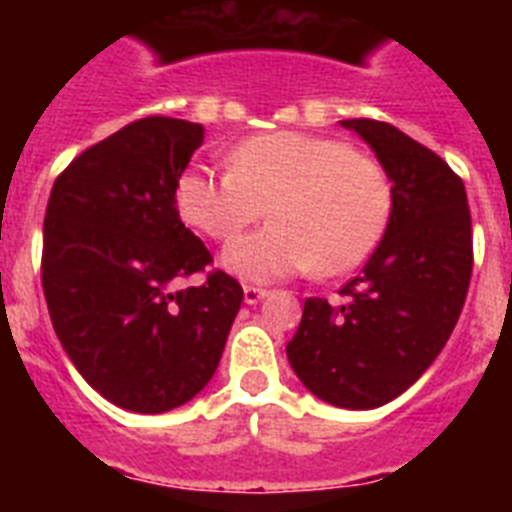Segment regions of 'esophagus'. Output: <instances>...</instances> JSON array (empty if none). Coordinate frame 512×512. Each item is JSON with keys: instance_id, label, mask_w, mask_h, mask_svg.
<instances>
[{"instance_id": "1", "label": "esophagus", "mask_w": 512, "mask_h": 512, "mask_svg": "<svg viewBox=\"0 0 512 512\" xmlns=\"http://www.w3.org/2000/svg\"><path fill=\"white\" fill-rule=\"evenodd\" d=\"M265 295H268V292H265V289H260V287H244V303H247V305L260 303Z\"/></svg>"}]
</instances>
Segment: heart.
<instances>
[{
	"mask_svg": "<svg viewBox=\"0 0 512 512\" xmlns=\"http://www.w3.org/2000/svg\"><path fill=\"white\" fill-rule=\"evenodd\" d=\"M228 164L225 172L188 167L177 177L175 204L212 241H232L269 204L272 228L223 252L239 279H284L313 265L337 276L364 263L388 228V175L345 140L268 132L241 140Z\"/></svg>",
	"mask_w": 512,
	"mask_h": 512,
	"instance_id": "obj_1",
	"label": "heart"
}]
</instances>
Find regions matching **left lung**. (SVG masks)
I'll return each instance as SVG.
<instances>
[{
	"label": "left lung",
	"instance_id": "obj_1",
	"mask_svg": "<svg viewBox=\"0 0 512 512\" xmlns=\"http://www.w3.org/2000/svg\"><path fill=\"white\" fill-rule=\"evenodd\" d=\"M372 146L393 183L385 236L342 305L308 297L287 345L313 396L374 409L420 380L452 335L473 273V228L460 175L388 122L345 119Z\"/></svg>",
	"mask_w": 512,
	"mask_h": 512
}]
</instances>
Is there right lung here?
Listing matches in <instances>:
<instances>
[{
    "label": "right lung",
    "instance_id": "add662e5",
    "mask_svg": "<svg viewBox=\"0 0 512 512\" xmlns=\"http://www.w3.org/2000/svg\"><path fill=\"white\" fill-rule=\"evenodd\" d=\"M204 127L146 116L79 154L52 185L42 287L60 345L111 404L162 414L215 374L244 300L177 215V177Z\"/></svg>",
    "mask_w": 512,
    "mask_h": 512
}]
</instances>
